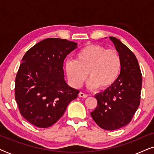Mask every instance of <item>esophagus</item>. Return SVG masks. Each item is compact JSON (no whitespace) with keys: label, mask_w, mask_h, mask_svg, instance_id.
Listing matches in <instances>:
<instances>
[{"label":"esophagus","mask_w":154,"mask_h":154,"mask_svg":"<svg viewBox=\"0 0 154 154\" xmlns=\"http://www.w3.org/2000/svg\"><path fill=\"white\" fill-rule=\"evenodd\" d=\"M79 96L80 97H83V98H86L88 97V94H84V93H83V92H79Z\"/></svg>","instance_id":"34e87169"}]
</instances>
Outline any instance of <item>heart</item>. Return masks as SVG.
Here are the masks:
<instances>
[{
  "label": "heart",
  "instance_id": "b5f03b06",
  "mask_svg": "<svg viewBox=\"0 0 154 154\" xmlns=\"http://www.w3.org/2000/svg\"><path fill=\"white\" fill-rule=\"evenodd\" d=\"M122 69L121 55L116 50L97 44L84 46L75 54V60L65 64V71L73 87L79 88L87 79L89 89L106 90L117 81Z\"/></svg>",
  "mask_w": 154,
  "mask_h": 154
}]
</instances>
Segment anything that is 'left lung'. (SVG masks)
<instances>
[{
	"instance_id": "left-lung-1",
	"label": "left lung",
	"mask_w": 154,
	"mask_h": 154,
	"mask_svg": "<svg viewBox=\"0 0 154 154\" xmlns=\"http://www.w3.org/2000/svg\"><path fill=\"white\" fill-rule=\"evenodd\" d=\"M109 39L121 55V72L114 85L95 94L97 106L91 112V116L101 128L113 130L128 125L137 110L142 78L133 52L116 38Z\"/></svg>"
}]
</instances>
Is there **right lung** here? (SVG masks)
<instances>
[{
	"mask_svg": "<svg viewBox=\"0 0 154 154\" xmlns=\"http://www.w3.org/2000/svg\"><path fill=\"white\" fill-rule=\"evenodd\" d=\"M77 43L49 38L30 48L23 57L15 79V100L20 113L32 125L48 128L64 114L79 90L64 79L63 65Z\"/></svg>",
	"mask_w": 154,
	"mask_h": 154,
	"instance_id": "obj_1",
	"label": "right lung"
}]
</instances>
